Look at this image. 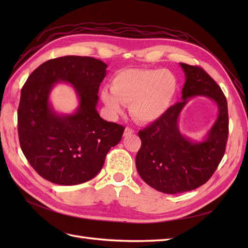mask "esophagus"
Returning <instances> with one entry per match:
<instances>
[{
	"label": "esophagus",
	"instance_id": "esophagus-1",
	"mask_svg": "<svg viewBox=\"0 0 248 248\" xmlns=\"http://www.w3.org/2000/svg\"><path fill=\"white\" fill-rule=\"evenodd\" d=\"M132 133H134V130L132 128H130V127H126L125 131H124V137L130 136V134H132Z\"/></svg>",
	"mask_w": 248,
	"mask_h": 248
}]
</instances>
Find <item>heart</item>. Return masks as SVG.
Listing matches in <instances>:
<instances>
[{
    "instance_id": "obj_1",
    "label": "heart",
    "mask_w": 248,
    "mask_h": 248,
    "mask_svg": "<svg viewBox=\"0 0 248 248\" xmlns=\"http://www.w3.org/2000/svg\"><path fill=\"white\" fill-rule=\"evenodd\" d=\"M110 90L104 88L101 98L112 115L129 104L130 114L140 122L150 123L170 108L179 92V80L166 69H126L112 78Z\"/></svg>"
}]
</instances>
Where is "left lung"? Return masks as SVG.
<instances>
[{
    "label": "left lung",
    "mask_w": 248,
    "mask_h": 248,
    "mask_svg": "<svg viewBox=\"0 0 248 248\" xmlns=\"http://www.w3.org/2000/svg\"><path fill=\"white\" fill-rule=\"evenodd\" d=\"M186 81L182 101L161 118L139 131L141 146L136 158L140 178L163 193L190 191L212 177L226 151L229 136L227 98L220 87L199 66L180 63ZM205 95L219 107V117L205 141L196 143L182 136L177 127L179 112L189 98Z\"/></svg>",
    "instance_id": "8db88e82"
}]
</instances>
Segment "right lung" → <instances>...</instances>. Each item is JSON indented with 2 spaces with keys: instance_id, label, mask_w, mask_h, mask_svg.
<instances>
[{
  "instance_id": "add662e5",
  "label": "right lung",
  "mask_w": 248,
  "mask_h": 248,
  "mask_svg": "<svg viewBox=\"0 0 248 248\" xmlns=\"http://www.w3.org/2000/svg\"><path fill=\"white\" fill-rule=\"evenodd\" d=\"M108 65L91 57L51 59L36 68L21 89L17 110L19 144L38 174L59 185H77L94 178L125 127L108 122L96 109ZM71 83L80 99L72 115H58L48 99L57 82Z\"/></svg>"
}]
</instances>
